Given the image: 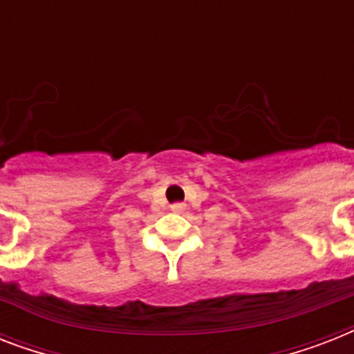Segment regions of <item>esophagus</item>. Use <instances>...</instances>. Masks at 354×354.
<instances>
[{"label": "esophagus", "instance_id": "1", "mask_svg": "<svg viewBox=\"0 0 354 354\" xmlns=\"http://www.w3.org/2000/svg\"><path fill=\"white\" fill-rule=\"evenodd\" d=\"M171 209L176 211V213H182V211L185 209V204H172Z\"/></svg>", "mask_w": 354, "mask_h": 354}]
</instances>
